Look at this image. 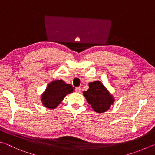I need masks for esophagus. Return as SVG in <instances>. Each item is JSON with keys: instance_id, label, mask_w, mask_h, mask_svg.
Masks as SVG:
<instances>
[{"instance_id": "obj_1", "label": "esophagus", "mask_w": 155, "mask_h": 155, "mask_svg": "<svg viewBox=\"0 0 155 155\" xmlns=\"http://www.w3.org/2000/svg\"><path fill=\"white\" fill-rule=\"evenodd\" d=\"M75 91H76V92H77V93H80V92H81V87H76V88H75Z\"/></svg>"}]
</instances>
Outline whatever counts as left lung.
<instances>
[{
	"label": "left lung",
	"instance_id": "8db88e82",
	"mask_svg": "<svg viewBox=\"0 0 155 155\" xmlns=\"http://www.w3.org/2000/svg\"><path fill=\"white\" fill-rule=\"evenodd\" d=\"M83 95L91 108L97 113L107 111L114 101L109 91L100 81L89 83V89L83 91Z\"/></svg>",
	"mask_w": 155,
	"mask_h": 155
}]
</instances>
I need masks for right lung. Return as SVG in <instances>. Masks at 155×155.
Here are the masks:
<instances>
[{
  "label": "right lung",
  "mask_w": 155,
  "mask_h": 155,
  "mask_svg": "<svg viewBox=\"0 0 155 155\" xmlns=\"http://www.w3.org/2000/svg\"><path fill=\"white\" fill-rule=\"evenodd\" d=\"M73 87L70 84L65 83L63 80H56L48 84L41 96V101L44 107L54 109L61 103L68 94L72 93Z\"/></svg>",
  "instance_id": "obj_1"
}]
</instances>
